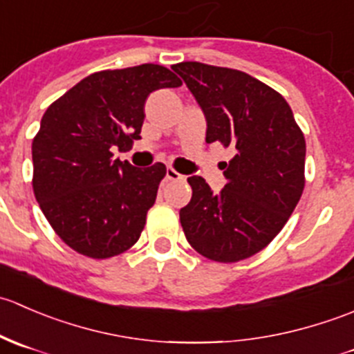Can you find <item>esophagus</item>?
<instances>
[{
	"instance_id": "obj_1",
	"label": "esophagus",
	"mask_w": 354,
	"mask_h": 354,
	"mask_svg": "<svg viewBox=\"0 0 354 354\" xmlns=\"http://www.w3.org/2000/svg\"><path fill=\"white\" fill-rule=\"evenodd\" d=\"M183 174H180L178 171H174L173 167H167L166 169V180L169 181H178V180H183Z\"/></svg>"
}]
</instances>
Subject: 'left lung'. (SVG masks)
I'll return each instance as SVG.
<instances>
[{"label":"left lung","mask_w":354,"mask_h":354,"mask_svg":"<svg viewBox=\"0 0 354 354\" xmlns=\"http://www.w3.org/2000/svg\"><path fill=\"white\" fill-rule=\"evenodd\" d=\"M207 121V144L234 151L227 183L214 194L190 176L192 200L180 210L188 243L216 262L255 255L277 236L305 187V137L286 99L248 73L197 62L178 63Z\"/></svg>","instance_id":"obj_1"}]
</instances>
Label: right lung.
<instances>
[{"mask_svg":"<svg viewBox=\"0 0 354 354\" xmlns=\"http://www.w3.org/2000/svg\"><path fill=\"white\" fill-rule=\"evenodd\" d=\"M180 85L173 71L152 63L97 71L44 113L32 142V187L46 219L75 252L109 259L138 241L166 166L137 169L113 152L142 138L149 95Z\"/></svg>","mask_w":354,"mask_h":354,"instance_id":"obj_1","label":"right lung"}]
</instances>
